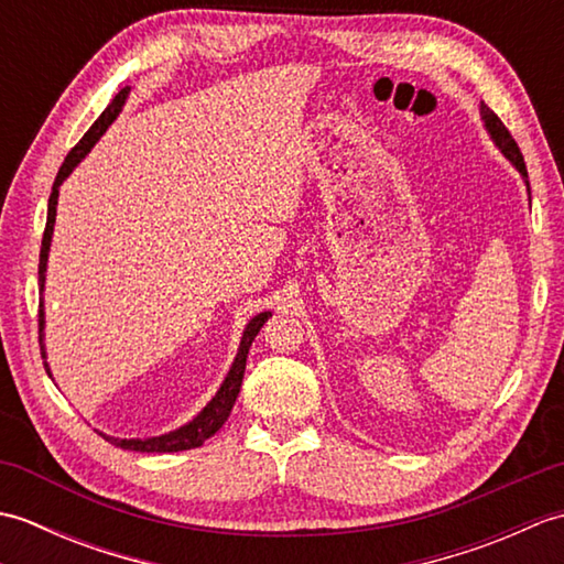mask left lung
<instances>
[{
  "label": "left lung",
  "instance_id": "left-lung-1",
  "mask_svg": "<svg viewBox=\"0 0 564 564\" xmlns=\"http://www.w3.org/2000/svg\"><path fill=\"white\" fill-rule=\"evenodd\" d=\"M480 113H482V121H485V128H487V133L492 135V140H495V145L505 152V158L517 166L519 170V174L525 178V186H529V172H525V162H523V154H521V150H519V145H517V140L511 138V133L507 130V126L499 121V116L489 109L487 104H482L480 106Z\"/></svg>",
  "mask_w": 564,
  "mask_h": 564
}]
</instances>
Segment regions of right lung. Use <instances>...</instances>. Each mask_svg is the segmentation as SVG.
<instances>
[{
    "mask_svg": "<svg viewBox=\"0 0 564 564\" xmlns=\"http://www.w3.org/2000/svg\"><path fill=\"white\" fill-rule=\"evenodd\" d=\"M128 91L130 87L121 89L116 94V99L106 106V111L94 121V126L84 133V138L77 142L75 148L69 150V154L65 158L63 166H59V172L55 176V184L51 191V198H47V223H45V232H43V242H41V261H39V285H41V305H39V341H41V354H43V366L47 370V376H51V368L45 364V344H43V327H45V313H43V283H45V267H47V251H51V239H53V225H55V208H57V194H59V184L65 182V178L72 174V170L84 160V154H87L94 145H97V140L106 133V128H109L116 116L121 113L123 104L128 99ZM271 317V313H259L257 317L249 319V325L245 327L242 334V341H239V349L235 356V364L230 368V373L223 380L220 390L215 392V398L203 406V412L198 416L191 419L188 424H184L182 429L170 431V434H162V436H152V438H113V436H106L101 434L106 441L113 443L118 448H126V451H138V453H176V451H188V448H198L203 446V441L210 438L215 431H218L225 422L227 416L232 412V404L239 394V388H242V378H245V366H247V354H249V346L254 341V337L259 334V329L263 327V322Z\"/></svg>",
    "mask_w": 564,
    "mask_h": 564,
    "instance_id": "obj_1",
    "label": "right lung"
}]
</instances>
